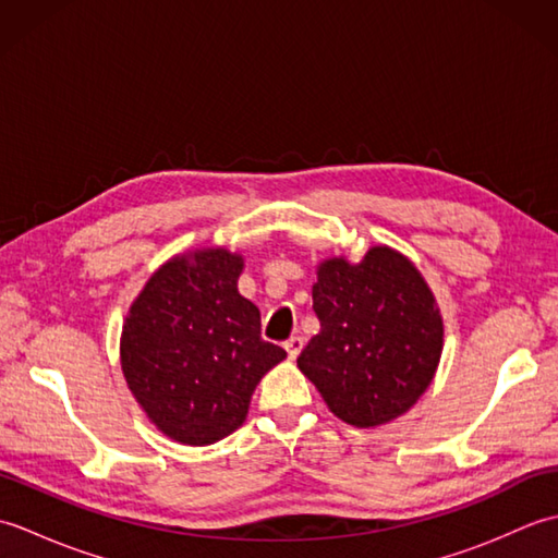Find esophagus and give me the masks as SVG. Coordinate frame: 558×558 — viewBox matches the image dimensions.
Wrapping results in <instances>:
<instances>
[{"label":"esophagus","instance_id":"34e87169","mask_svg":"<svg viewBox=\"0 0 558 558\" xmlns=\"http://www.w3.org/2000/svg\"><path fill=\"white\" fill-rule=\"evenodd\" d=\"M302 345H304V340H302L300 336H292V338L286 342L288 357H290V360H298V354L302 352Z\"/></svg>","mask_w":558,"mask_h":558}]
</instances>
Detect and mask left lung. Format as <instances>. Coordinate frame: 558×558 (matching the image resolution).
I'll list each match as a JSON object with an SVG mask.
<instances>
[{"mask_svg": "<svg viewBox=\"0 0 558 558\" xmlns=\"http://www.w3.org/2000/svg\"><path fill=\"white\" fill-rule=\"evenodd\" d=\"M312 298L322 330L298 366L328 410L357 429L405 414L444 352L441 310L417 266L386 244L357 264L330 256L316 266Z\"/></svg>", "mask_w": 558, "mask_h": 558, "instance_id": "obj_1", "label": "left lung"}]
</instances>
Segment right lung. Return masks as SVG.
<instances>
[{
	"label": "right lung",
	"mask_w": 558,
	"mask_h": 558,
	"mask_svg": "<svg viewBox=\"0 0 558 558\" xmlns=\"http://www.w3.org/2000/svg\"><path fill=\"white\" fill-rule=\"evenodd\" d=\"M242 254L225 246L177 254L129 306L122 374L158 429L210 446L240 429L260 378L288 352L260 340V314L242 298Z\"/></svg>",
	"instance_id": "obj_1"
}]
</instances>
